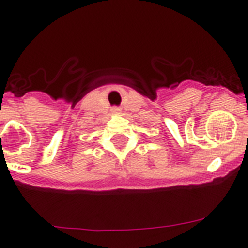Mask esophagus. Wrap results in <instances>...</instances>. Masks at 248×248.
<instances>
[{
    "instance_id": "34e87169",
    "label": "esophagus",
    "mask_w": 248,
    "mask_h": 248,
    "mask_svg": "<svg viewBox=\"0 0 248 248\" xmlns=\"http://www.w3.org/2000/svg\"><path fill=\"white\" fill-rule=\"evenodd\" d=\"M111 111L114 112V114H120V111H121V109H120V108H112Z\"/></svg>"
}]
</instances>
